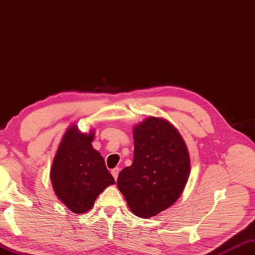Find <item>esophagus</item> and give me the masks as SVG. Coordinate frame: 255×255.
<instances>
[{
    "mask_svg": "<svg viewBox=\"0 0 255 255\" xmlns=\"http://www.w3.org/2000/svg\"><path fill=\"white\" fill-rule=\"evenodd\" d=\"M111 173H112V175L114 177V179H115V181L117 180V177H119V173H120V168H114V169H112V170H111Z\"/></svg>",
    "mask_w": 255,
    "mask_h": 255,
    "instance_id": "esophagus-1",
    "label": "esophagus"
}]
</instances>
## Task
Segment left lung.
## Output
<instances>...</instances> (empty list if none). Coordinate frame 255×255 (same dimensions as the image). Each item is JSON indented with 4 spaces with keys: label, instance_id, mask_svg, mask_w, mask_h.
Returning <instances> with one entry per match:
<instances>
[{
    "label": "left lung",
    "instance_id": "1",
    "mask_svg": "<svg viewBox=\"0 0 255 255\" xmlns=\"http://www.w3.org/2000/svg\"><path fill=\"white\" fill-rule=\"evenodd\" d=\"M132 133V165L120 172L117 187L131 212L148 219L179 199L190 177V154L178 129L161 117L148 116Z\"/></svg>",
    "mask_w": 255,
    "mask_h": 255
}]
</instances>
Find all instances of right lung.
Returning a JSON list of instances; mask_svg holds the SVG:
<instances>
[{
    "mask_svg": "<svg viewBox=\"0 0 255 255\" xmlns=\"http://www.w3.org/2000/svg\"><path fill=\"white\" fill-rule=\"evenodd\" d=\"M95 129L82 132L75 124L65 130L50 169L55 194L76 214L93 208L106 188L115 184L101 154L93 147Z\"/></svg>",
    "mask_w": 255,
    "mask_h": 255,
    "instance_id": "obj_1",
    "label": "right lung"
}]
</instances>
